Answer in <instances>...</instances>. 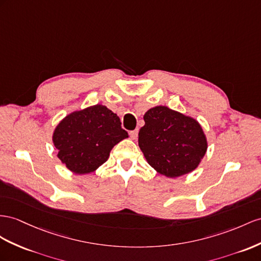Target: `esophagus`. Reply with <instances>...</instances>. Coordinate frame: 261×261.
I'll return each mask as SVG.
<instances>
[{
  "label": "esophagus",
  "mask_w": 261,
  "mask_h": 261,
  "mask_svg": "<svg viewBox=\"0 0 261 261\" xmlns=\"http://www.w3.org/2000/svg\"><path fill=\"white\" fill-rule=\"evenodd\" d=\"M138 133H139V130H138V129L131 131V132H130V138H131L132 140H137V139H138Z\"/></svg>",
  "instance_id": "34e87169"
}]
</instances>
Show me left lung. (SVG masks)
I'll return each mask as SVG.
<instances>
[{
	"label": "left lung",
	"mask_w": 261,
	"mask_h": 261,
	"mask_svg": "<svg viewBox=\"0 0 261 261\" xmlns=\"http://www.w3.org/2000/svg\"><path fill=\"white\" fill-rule=\"evenodd\" d=\"M139 146L153 169L170 178L194 171L206 154L207 138L196 119L166 106L144 113Z\"/></svg>",
	"instance_id": "obj_1"
}]
</instances>
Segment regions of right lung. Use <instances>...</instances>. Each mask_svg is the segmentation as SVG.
Returning a JSON list of instances; mask_svg holds the SVG:
<instances>
[{"instance_id": "right-lung-1", "label": "right lung", "mask_w": 261, "mask_h": 261, "mask_svg": "<svg viewBox=\"0 0 261 261\" xmlns=\"http://www.w3.org/2000/svg\"><path fill=\"white\" fill-rule=\"evenodd\" d=\"M128 137L117 113L98 103L63 118L53 132V142L66 168L84 175L101 166L113 146Z\"/></svg>"}]
</instances>
